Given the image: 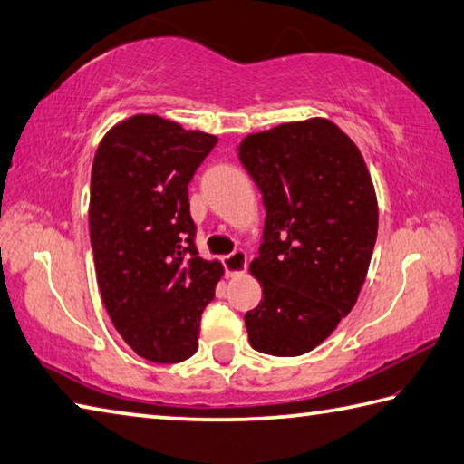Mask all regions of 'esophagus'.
I'll list each match as a JSON object with an SVG mask.
<instances>
[{
  "label": "esophagus",
  "instance_id": "34e87169",
  "mask_svg": "<svg viewBox=\"0 0 464 464\" xmlns=\"http://www.w3.org/2000/svg\"><path fill=\"white\" fill-rule=\"evenodd\" d=\"M223 266H225L227 276H237L245 269V266H247V256H245L241 249L233 251L231 256L223 257Z\"/></svg>",
  "mask_w": 464,
  "mask_h": 464
}]
</instances>
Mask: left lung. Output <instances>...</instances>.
<instances>
[{"instance_id":"8db88e82","label":"left lung","mask_w":464,"mask_h":464,"mask_svg":"<svg viewBox=\"0 0 464 464\" xmlns=\"http://www.w3.org/2000/svg\"><path fill=\"white\" fill-rule=\"evenodd\" d=\"M239 160L261 190L266 227L249 263L261 304L245 314L249 343L302 356L356 305L378 235V198L350 136L328 118L247 134Z\"/></svg>"}]
</instances>
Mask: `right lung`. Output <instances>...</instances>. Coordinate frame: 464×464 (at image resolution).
<instances>
[{
  "label": "right lung",
  "instance_id": "obj_1",
  "mask_svg": "<svg viewBox=\"0 0 464 464\" xmlns=\"http://www.w3.org/2000/svg\"><path fill=\"white\" fill-rule=\"evenodd\" d=\"M157 114H134L100 140L90 179V241L100 294L122 340L175 364L198 348V325L223 277L195 247L188 183L217 144Z\"/></svg>",
  "mask_w": 464,
  "mask_h": 464
}]
</instances>
